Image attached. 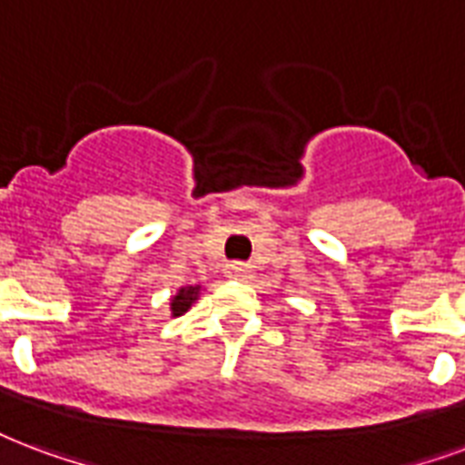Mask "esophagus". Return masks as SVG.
Listing matches in <instances>:
<instances>
[{
    "label": "esophagus",
    "instance_id": "34e87169",
    "mask_svg": "<svg viewBox=\"0 0 465 465\" xmlns=\"http://www.w3.org/2000/svg\"><path fill=\"white\" fill-rule=\"evenodd\" d=\"M226 273H229L232 278H249L251 276L249 266H242V263H232V266L226 268Z\"/></svg>",
    "mask_w": 465,
    "mask_h": 465
}]
</instances>
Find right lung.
<instances>
[{
    "label": "right lung",
    "instance_id": "obj_1",
    "mask_svg": "<svg viewBox=\"0 0 465 465\" xmlns=\"http://www.w3.org/2000/svg\"><path fill=\"white\" fill-rule=\"evenodd\" d=\"M199 298V285H184L177 291V295L172 298L170 302V311H172V318H177V315H184V312L192 308V302Z\"/></svg>",
    "mask_w": 465,
    "mask_h": 465
}]
</instances>
